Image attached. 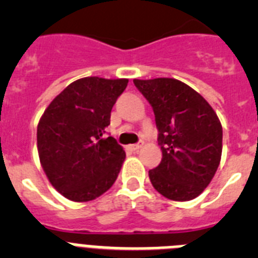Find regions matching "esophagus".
<instances>
[{"mask_svg": "<svg viewBox=\"0 0 258 258\" xmlns=\"http://www.w3.org/2000/svg\"><path fill=\"white\" fill-rule=\"evenodd\" d=\"M143 146V142H140V143H134V145H131L129 146V149L132 150V151H138V150L141 149Z\"/></svg>", "mask_w": 258, "mask_h": 258, "instance_id": "esophagus-1", "label": "esophagus"}]
</instances>
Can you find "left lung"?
I'll return each instance as SVG.
<instances>
[{"label": "left lung", "instance_id": "1", "mask_svg": "<svg viewBox=\"0 0 258 258\" xmlns=\"http://www.w3.org/2000/svg\"><path fill=\"white\" fill-rule=\"evenodd\" d=\"M154 109L160 164L149 170L163 197L187 202L213 178L222 152V126L208 102L174 79L133 80Z\"/></svg>", "mask_w": 258, "mask_h": 258}]
</instances>
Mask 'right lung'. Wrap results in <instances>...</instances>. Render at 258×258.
I'll return each mask as SVG.
<instances>
[{"instance_id":"obj_1","label":"right lung","mask_w":258,"mask_h":258,"mask_svg":"<svg viewBox=\"0 0 258 258\" xmlns=\"http://www.w3.org/2000/svg\"><path fill=\"white\" fill-rule=\"evenodd\" d=\"M126 85V79H80L45 109L37 126L38 156L49 181L67 199L89 202L115 183L125 151L104 133Z\"/></svg>"}]
</instances>
